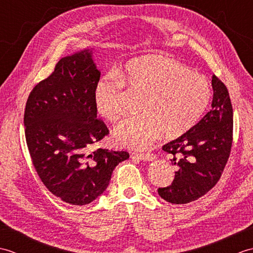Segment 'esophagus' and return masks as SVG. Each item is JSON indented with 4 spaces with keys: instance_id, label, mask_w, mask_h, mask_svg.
Here are the masks:
<instances>
[{
    "instance_id": "esophagus-1",
    "label": "esophagus",
    "mask_w": 253,
    "mask_h": 253,
    "mask_svg": "<svg viewBox=\"0 0 253 253\" xmlns=\"http://www.w3.org/2000/svg\"><path fill=\"white\" fill-rule=\"evenodd\" d=\"M131 158H137L139 160L142 161H152L154 159V154L153 153H132Z\"/></svg>"
}]
</instances>
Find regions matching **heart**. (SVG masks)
<instances>
[{
  "label": "heart",
  "mask_w": 253,
  "mask_h": 253,
  "mask_svg": "<svg viewBox=\"0 0 253 253\" xmlns=\"http://www.w3.org/2000/svg\"><path fill=\"white\" fill-rule=\"evenodd\" d=\"M124 85L142 95L141 115L122 122L114 140L133 150L149 148L161 132L166 138L181 136L198 122L211 98L208 79L184 64L161 56L137 58L96 83L94 106L104 120L114 123L123 116Z\"/></svg>",
  "instance_id": "obj_1"
}]
</instances>
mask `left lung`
I'll return each mask as SVG.
<instances>
[{
	"label": "left lung",
	"mask_w": 253,
	"mask_h": 253,
	"mask_svg": "<svg viewBox=\"0 0 253 253\" xmlns=\"http://www.w3.org/2000/svg\"><path fill=\"white\" fill-rule=\"evenodd\" d=\"M212 88L211 110L184 135L163 146L177 166L171 185L158 189L168 202L198 200L216 185L226 166L233 143L232 102L226 85L215 75Z\"/></svg>",
	"instance_id": "1"
}]
</instances>
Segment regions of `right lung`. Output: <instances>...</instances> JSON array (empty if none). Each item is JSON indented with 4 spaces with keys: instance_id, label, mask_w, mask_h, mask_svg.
Instances as JSON below:
<instances>
[{
    "instance_id": "1",
    "label": "right lung",
    "mask_w": 253,
    "mask_h": 253,
    "mask_svg": "<svg viewBox=\"0 0 253 253\" xmlns=\"http://www.w3.org/2000/svg\"><path fill=\"white\" fill-rule=\"evenodd\" d=\"M100 75L89 50L63 57L26 103L25 136L37 174L50 192L73 206L95 200L116 165L129 158L126 151L90 149L110 133L96 118L93 101Z\"/></svg>"
}]
</instances>
